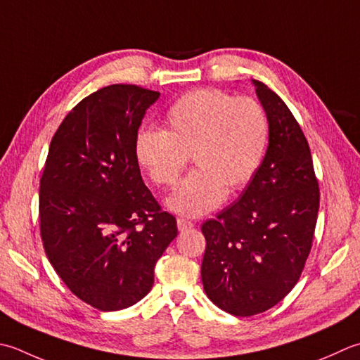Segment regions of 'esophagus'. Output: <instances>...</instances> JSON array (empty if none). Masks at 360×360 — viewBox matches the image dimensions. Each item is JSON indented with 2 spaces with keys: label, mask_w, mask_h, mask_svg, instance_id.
Instances as JSON below:
<instances>
[{
  "label": "esophagus",
  "mask_w": 360,
  "mask_h": 360,
  "mask_svg": "<svg viewBox=\"0 0 360 360\" xmlns=\"http://www.w3.org/2000/svg\"><path fill=\"white\" fill-rule=\"evenodd\" d=\"M195 226V224L190 221V220H186V218H178V229L182 232V231H188L192 229Z\"/></svg>",
  "instance_id": "obj_1"
}]
</instances>
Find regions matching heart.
I'll return each instance as SVG.
<instances>
[{"mask_svg":"<svg viewBox=\"0 0 360 360\" xmlns=\"http://www.w3.org/2000/svg\"><path fill=\"white\" fill-rule=\"evenodd\" d=\"M165 131L140 129L134 153L154 186L172 188L192 156L196 170L167 200L173 212L200 217L252 179L270 139L264 105L218 89L188 91L165 114Z\"/></svg>","mask_w":360,"mask_h":360,"instance_id":"b5f03b06","label":"heart"}]
</instances>
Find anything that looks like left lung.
Returning a JSON list of instances; mask_svg holds the SVG:
<instances>
[{
  "mask_svg": "<svg viewBox=\"0 0 360 360\" xmlns=\"http://www.w3.org/2000/svg\"><path fill=\"white\" fill-rule=\"evenodd\" d=\"M252 84L270 120L265 158L238 200L201 226L204 292L236 316L269 311L298 283L320 207L311 150L298 122L271 89Z\"/></svg>",
  "mask_w": 360,
  "mask_h": 360,
  "instance_id": "left-lung-1",
  "label": "left lung"
}]
</instances>
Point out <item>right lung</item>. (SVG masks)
Here are the masks:
<instances>
[{"label":"right lung","instance_id":"add662e5","mask_svg":"<svg viewBox=\"0 0 360 360\" xmlns=\"http://www.w3.org/2000/svg\"><path fill=\"white\" fill-rule=\"evenodd\" d=\"M159 91L112 84L63 118L40 178V236L59 278L100 311L146 297L178 236L140 174L134 140Z\"/></svg>","mask_w":360,"mask_h":360}]
</instances>
